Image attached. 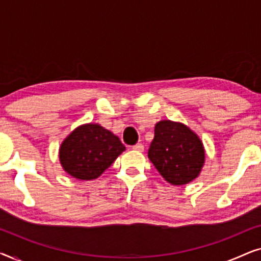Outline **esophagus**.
Returning a JSON list of instances; mask_svg holds the SVG:
<instances>
[{"label": "esophagus", "instance_id": "1", "mask_svg": "<svg viewBox=\"0 0 261 261\" xmlns=\"http://www.w3.org/2000/svg\"><path fill=\"white\" fill-rule=\"evenodd\" d=\"M144 145L142 144H137V145H134L133 146V149H135V151H138V152H142L144 151Z\"/></svg>", "mask_w": 261, "mask_h": 261}]
</instances>
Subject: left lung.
Masks as SVG:
<instances>
[{
    "label": "left lung",
    "mask_w": 261,
    "mask_h": 261,
    "mask_svg": "<svg viewBox=\"0 0 261 261\" xmlns=\"http://www.w3.org/2000/svg\"><path fill=\"white\" fill-rule=\"evenodd\" d=\"M148 158L166 181L184 185L201 172L204 147L197 135L183 123L164 120L155 124Z\"/></svg>",
    "instance_id": "obj_1"
}]
</instances>
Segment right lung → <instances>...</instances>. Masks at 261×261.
Instances as JSON below:
<instances>
[{
	"mask_svg": "<svg viewBox=\"0 0 261 261\" xmlns=\"http://www.w3.org/2000/svg\"><path fill=\"white\" fill-rule=\"evenodd\" d=\"M126 147L112 132L99 124H83L76 128L59 149L63 169L82 180L101 176Z\"/></svg>",
	"mask_w": 261,
	"mask_h": 261,
	"instance_id": "right-lung-1",
	"label": "right lung"
}]
</instances>
